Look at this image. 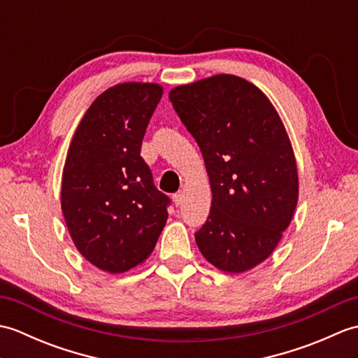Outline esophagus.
Returning a JSON list of instances; mask_svg holds the SVG:
<instances>
[{
	"label": "esophagus",
	"mask_w": 358,
	"mask_h": 358,
	"mask_svg": "<svg viewBox=\"0 0 358 358\" xmlns=\"http://www.w3.org/2000/svg\"><path fill=\"white\" fill-rule=\"evenodd\" d=\"M172 200L175 203V206H181V204H183V201H185V195L183 194H175L172 196Z\"/></svg>",
	"instance_id": "1"
}]
</instances>
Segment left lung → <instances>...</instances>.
Instances as JSON below:
<instances>
[{
	"instance_id": "obj_1",
	"label": "left lung",
	"mask_w": 358,
	"mask_h": 358,
	"mask_svg": "<svg viewBox=\"0 0 358 358\" xmlns=\"http://www.w3.org/2000/svg\"><path fill=\"white\" fill-rule=\"evenodd\" d=\"M169 98L206 164L210 215L195 234L217 269L241 273L268 258L299 201L294 149L262 89L218 73L173 87Z\"/></svg>"
}]
</instances>
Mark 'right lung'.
<instances>
[{
  "label": "right lung",
  "mask_w": 358,
  "mask_h": 358,
  "mask_svg": "<svg viewBox=\"0 0 358 358\" xmlns=\"http://www.w3.org/2000/svg\"><path fill=\"white\" fill-rule=\"evenodd\" d=\"M163 86L127 81L106 89L75 131L62 177V210L78 252L121 273L146 262L167 222L141 141Z\"/></svg>",
  "instance_id": "right-lung-1"
}]
</instances>
